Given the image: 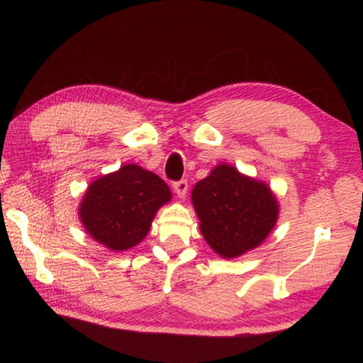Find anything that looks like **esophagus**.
<instances>
[{
  "instance_id": "34e87169",
  "label": "esophagus",
  "mask_w": 363,
  "mask_h": 363,
  "mask_svg": "<svg viewBox=\"0 0 363 363\" xmlns=\"http://www.w3.org/2000/svg\"><path fill=\"white\" fill-rule=\"evenodd\" d=\"M173 189H174V192H176L177 196H179V199H186L189 184H187V181H177V182H174Z\"/></svg>"
}]
</instances>
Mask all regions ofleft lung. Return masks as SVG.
Listing matches in <instances>:
<instances>
[{"label": "left lung", "mask_w": 363, "mask_h": 363, "mask_svg": "<svg viewBox=\"0 0 363 363\" xmlns=\"http://www.w3.org/2000/svg\"><path fill=\"white\" fill-rule=\"evenodd\" d=\"M200 232L214 253L233 259L259 247L277 224L280 205L266 182L219 163L192 189Z\"/></svg>", "instance_id": "obj_1"}]
</instances>
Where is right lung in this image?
Masks as SVG:
<instances>
[{
  "mask_svg": "<svg viewBox=\"0 0 363 363\" xmlns=\"http://www.w3.org/2000/svg\"><path fill=\"white\" fill-rule=\"evenodd\" d=\"M171 196L162 177L126 163L89 184L78 216L93 240L110 251H126L144 240L157 211L169 203Z\"/></svg>",
  "mask_w": 363,
  "mask_h": 363,
  "instance_id": "1",
  "label": "right lung"
}]
</instances>
